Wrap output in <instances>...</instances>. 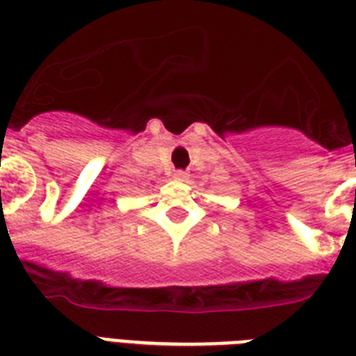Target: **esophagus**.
Here are the masks:
<instances>
[{
  "label": "esophagus",
  "mask_w": 356,
  "mask_h": 356,
  "mask_svg": "<svg viewBox=\"0 0 356 356\" xmlns=\"http://www.w3.org/2000/svg\"><path fill=\"white\" fill-rule=\"evenodd\" d=\"M173 177L177 179V181H186L188 173L184 172V170H175V172H173Z\"/></svg>",
  "instance_id": "34e87169"
}]
</instances>
